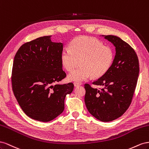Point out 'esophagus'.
<instances>
[{
  "label": "esophagus",
  "instance_id": "1",
  "mask_svg": "<svg viewBox=\"0 0 149 149\" xmlns=\"http://www.w3.org/2000/svg\"><path fill=\"white\" fill-rule=\"evenodd\" d=\"M74 86L75 87H79V86H81V84H79L78 82H74Z\"/></svg>",
  "mask_w": 149,
  "mask_h": 149
}]
</instances>
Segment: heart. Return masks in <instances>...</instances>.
<instances>
[{
    "mask_svg": "<svg viewBox=\"0 0 149 149\" xmlns=\"http://www.w3.org/2000/svg\"><path fill=\"white\" fill-rule=\"evenodd\" d=\"M61 59L68 71L74 70L80 61V66L69 74L68 80L81 82L92 75L97 78L104 75L112 65L114 52L96 38L81 36L71 42L70 48L62 50Z\"/></svg>",
    "mask_w": 149,
    "mask_h": 149,
    "instance_id": "1",
    "label": "heart"
}]
</instances>
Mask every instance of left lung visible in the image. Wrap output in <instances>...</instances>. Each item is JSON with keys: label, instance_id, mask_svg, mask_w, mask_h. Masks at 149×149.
<instances>
[{"label": "left lung", "instance_id": "1", "mask_svg": "<svg viewBox=\"0 0 149 149\" xmlns=\"http://www.w3.org/2000/svg\"><path fill=\"white\" fill-rule=\"evenodd\" d=\"M116 47L112 66L93 84L84 85L85 103L92 116L102 122L117 119L128 109L137 86L139 74V59L132 47L115 36H104Z\"/></svg>", "mask_w": 149, "mask_h": 149}]
</instances>
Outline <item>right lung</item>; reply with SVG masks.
<instances>
[{
    "instance_id": "1",
    "label": "right lung",
    "mask_w": 149,
    "mask_h": 149,
    "mask_svg": "<svg viewBox=\"0 0 149 149\" xmlns=\"http://www.w3.org/2000/svg\"><path fill=\"white\" fill-rule=\"evenodd\" d=\"M44 36L24 44L14 57L12 71L14 94L32 119L49 122L64 110V100L74 89L72 82L58 84L66 77L61 55L63 44Z\"/></svg>"
}]
</instances>
